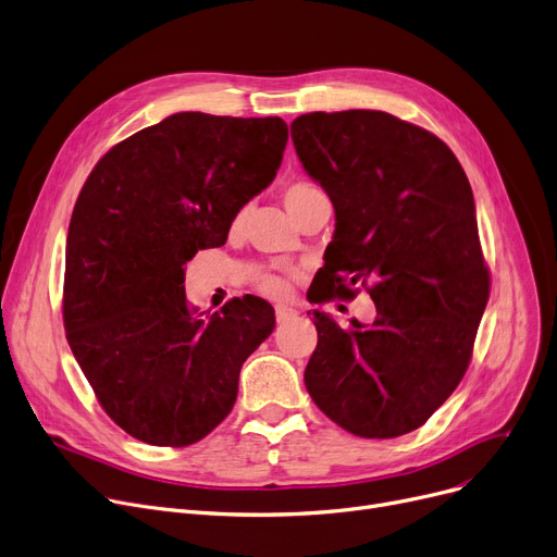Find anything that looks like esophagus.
Masks as SVG:
<instances>
[{"label": "esophagus", "mask_w": 557, "mask_h": 557, "mask_svg": "<svg viewBox=\"0 0 557 557\" xmlns=\"http://www.w3.org/2000/svg\"><path fill=\"white\" fill-rule=\"evenodd\" d=\"M294 317H297V310H294V308L276 306V321H278V323H285V321H289V319H294Z\"/></svg>", "instance_id": "obj_1"}]
</instances>
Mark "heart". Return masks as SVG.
I'll return each instance as SVG.
<instances>
[{"mask_svg": "<svg viewBox=\"0 0 557 557\" xmlns=\"http://www.w3.org/2000/svg\"><path fill=\"white\" fill-rule=\"evenodd\" d=\"M319 195H323V193L310 182H292L283 190V205L289 211V215L294 218L304 205L319 198ZM256 287L263 294H268V297H283V294L287 292V281L274 272H258Z\"/></svg>", "mask_w": 557, "mask_h": 557, "instance_id": "1", "label": "heart"}]
</instances>
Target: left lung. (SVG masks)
<instances>
[{
	"label": "left lung",
	"instance_id": "obj_1",
	"mask_svg": "<svg viewBox=\"0 0 557 557\" xmlns=\"http://www.w3.org/2000/svg\"><path fill=\"white\" fill-rule=\"evenodd\" d=\"M289 129L335 207L314 304L362 283L377 310L350 329L314 310L306 388L355 436L409 434L463 380L490 297L470 182L436 135L394 114L310 112Z\"/></svg>",
	"mask_w": 557,
	"mask_h": 557
}]
</instances>
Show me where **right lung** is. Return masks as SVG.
Returning <instances> with one entry per match:
<instances>
[{
  "label": "right lung",
  "instance_id": "obj_1",
  "mask_svg": "<svg viewBox=\"0 0 557 557\" xmlns=\"http://www.w3.org/2000/svg\"><path fill=\"white\" fill-rule=\"evenodd\" d=\"M285 144L278 116L177 112L108 150L78 195L64 331L96 400L137 441L186 447L211 434L234 409L243 362L274 331V308L249 294L202 319L184 265L226 243Z\"/></svg>",
  "mask_w": 557,
  "mask_h": 557
}]
</instances>
